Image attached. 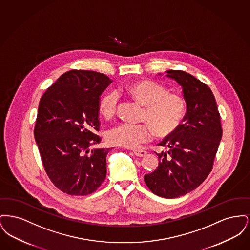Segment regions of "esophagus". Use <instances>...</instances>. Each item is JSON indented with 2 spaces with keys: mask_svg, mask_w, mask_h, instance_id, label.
<instances>
[{
  "mask_svg": "<svg viewBox=\"0 0 250 250\" xmlns=\"http://www.w3.org/2000/svg\"><path fill=\"white\" fill-rule=\"evenodd\" d=\"M134 154H135V155L139 156V157H143V156L147 155V152L144 151V150H135Z\"/></svg>",
  "mask_w": 250,
  "mask_h": 250,
  "instance_id": "1",
  "label": "esophagus"
}]
</instances>
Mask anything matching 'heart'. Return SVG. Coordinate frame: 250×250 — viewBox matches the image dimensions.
<instances>
[{"label":"heart","mask_w":250,"mask_h":250,"mask_svg":"<svg viewBox=\"0 0 250 250\" xmlns=\"http://www.w3.org/2000/svg\"><path fill=\"white\" fill-rule=\"evenodd\" d=\"M126 91L145 106L143 121L146 123H122L113 126L107 133V141L110 144L136 149L152 138L153 130L158 137H167L178 129L186 110L182 96L168 93L164 86L153 81L135 83ZM118 102L117 92H107L99 100L100 112L107 118L112 117L116 113Z\"/></svg>","instance_id":"heart-1"}]
</instances>
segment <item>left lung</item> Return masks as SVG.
<instances>
[{
	"instance_id": "1",
	"label": "left lung",
	"mask_w": 250,
	"mask_h": 250,
	"mask_svg": "<svg viewBox=\"0 0 250 250\" xmlns=\"http://www.w3.org/2000/svg\"><path fill=\"white\" fill-rule=\"evenodd\" d=\"M166 73L182 87L187 113L178 129L158 144L168 152L157 154L158 167L144 175V182L155 195L173 199L194 190L209 175L222 128L214 95L206 84L187 72Z\"/></svg>"
}]
</instances>
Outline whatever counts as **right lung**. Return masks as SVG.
<instances>
[{
  "mask_svg": "<svg viewBox=\"0 0 250 250\" xmlns=\"http://www.w3.org/2000/svg\"><path fill=\"white\" fill-rule=\"evenodd\" d=\"M102 73L70 70L41 97L34 130L45 170L60 190L75 196L95 192L107 175L109 148L101 142L99 97L111 83Z\"/></svg>",
  "mask_w": 250,
  "mask_h": 250,
  "instance_id": "obj_1",
  "label": "right lung"
}]
</instances>
